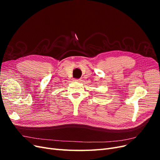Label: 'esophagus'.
<instances>
[{"label": "esophagus", "instance_id": "1", "mask_svg": "<svg viewBox=\"0 0 160 160\" xmlns=\"http://www.w3.org/2000/svg\"><path fill=\"white\" fill-rule=\"evenodd\" d=\"M75 81H77V82H80L81 81V79H74Z\"/></svg>", "mask_w": 160, "mask_h": 160}]
</instances>
